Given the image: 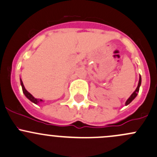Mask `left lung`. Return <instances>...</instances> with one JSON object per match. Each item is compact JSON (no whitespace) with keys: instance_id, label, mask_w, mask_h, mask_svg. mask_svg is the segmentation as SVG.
<instances>
[{"instance_id":"left-lung-1","label":"left lung","mask_w":157,"mask_h":157,"mask_svg":"<svg viewBox=\"0 0 157 157\" xmlns=\"http://www.w3.org/2000/svg\"><path fill=\"white\" fill-rule=\"evenodd\" d=\"M140 84H141V77H140V75L139 76V82H138V87H137V88L135 89V91L133 92V93L132 94V95H131L130 97L128 98V99L127 100L126 102H125V105H128L129 103L132 102V101H133L134 99H135V98L137 97V95H138V93L139 91V88H140Z\"/></svg>"}]
</instances>
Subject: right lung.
Listing matches in <instances>:
<instances>
[{
    "label": "right lung",
    "mask_w": 157,
    "mask_h": 157,
    "mask_svg": "<svg viewBox=\"0 0 157 157\" xmlns=\"http://www.w3.org/2000/svg\"><path fill=\"white\" fill-rule=\"evenodd\" d=\"M20 84H21V86H22V91H23V94H25V96L26 97V98H28L29 100L30 101H32V103H35V104H38V103L43 102L42 100H41V99H37V98H35L33 96H32V94H31L29 92L27 91V90L25 89V87H24L23 82H22V79H21V78H20Z\"/></svg>",
    "instance_id": "1"
}]
</instances>
